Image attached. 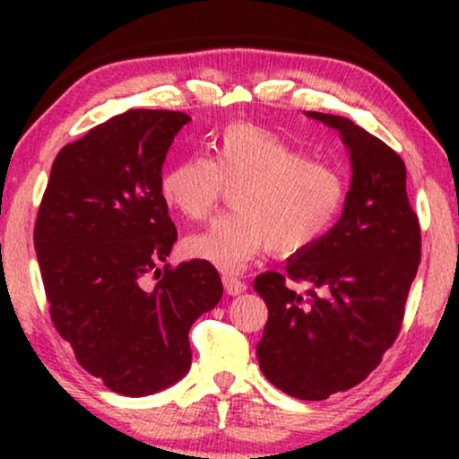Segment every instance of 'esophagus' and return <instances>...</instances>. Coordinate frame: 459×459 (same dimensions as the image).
Instances as JSON below:
<instances>
[{
	"mask_svg": "<svg viewBox=\"0 0 459 459\" xmlns=\"http://www.w3.org/2000/svg\"><path fill=\"white\" fill-rule=\"evenodd\" d=\"M223 286H225V292L231 294V297H238V294L247 290V284H244L242 280H238L236 275H223Z\"/></svg>",
	"mask_w": 459,
	"mask_h": 459,
	"instance_id": "34e87169",
	"label": "esophagus"
}]
</instances>
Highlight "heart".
<instances>
[{
    "label": "heart",
    "mask_w": 459,
    "mask_h": 459,
    "mask_svg": "<svg viewBox=\"0 0 459 459\" xmlns=\"http://www.w3.org/2000/svg\"><path fill=\"white\" fill-rule=\"evenodd\" d=\"M228 187H238V211L186 242L194 259L223 272H238L265 248L281 256L303 253L328 234L347 200V184L334 167L247 123L219 134L215 159L187 154L160 181L167 204L192 221L209 217Z\"/></svg>",
    "instance_id": "heart-1"
}]
</instances>
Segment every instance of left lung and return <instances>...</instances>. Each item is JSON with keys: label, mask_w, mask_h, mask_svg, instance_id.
<instances>
[{"label": "left lung", "mask_w": 459, "mask_h": 459, "mask_svg": "<svg viewBox=\"0 0 459 459\" xmlns=\"http://www.w3.org/2000/svg\"><path fill=\"white\" fill-rule=\"evenodd\" d=\"M341 134L351 187L334 228L284 272L256 275L269 317L256 344L261 372L297 399L324 401L378 368L403 322L420 265V223L405 190V162L344 117L307 112ZM307 281L297 293L287 281Z\"/></svg>", "instance_id": "obj_1"}]
</instances>
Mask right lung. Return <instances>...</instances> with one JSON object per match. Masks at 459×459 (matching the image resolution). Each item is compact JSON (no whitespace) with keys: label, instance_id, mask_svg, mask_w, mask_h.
<instances>
[{"label":"right lung","instance_id":"add662e5","mask_svg":"<svg viewBox=\"0 0 459 459\" xmlns=\"http://www.w3.org/2000/svg\"><path fill=\"white\" fill-rule=\"evenodd\" d=\"M192 118L127 110L56 156L35 221L49 316L74 357L110 391L146 397L190 369V328L223 284L211 263L169 267L178 230L162 162Z\"/></svg>","mask_w":459,"mask_h":459}]
</instances>
